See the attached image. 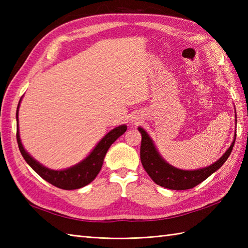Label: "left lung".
I'll return each instance as SVG.
<instances>
[{"instance_id": "8db88e82", "label": "left lung", "mask_w": 248, "mask_h": 248, "mask_svg": "<svg viewBox=\"0 0 248 248\" xmlns=\"http://www.w3.org/2000/svg\"><path fill=\"white\" fill-rule=\"evenodd\" d=\"M235 128H236V114H235ZM141 134V144H140V161L145 170L149 177L154 180L157 186L181 191V189H188L198 186L199 183L204 181L205 179L217 171L219 167L228 159L231 151H232L233 145L235 143L236 130L234 132V138L229 148L226 150L225 154L219 159L214 162L210 166L198 168L194 170H184L177 168L167 163L162 155L159 154L154 140L149 134L141 128H138Z\"/></svg>"}]
</instances>
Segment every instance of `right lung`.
Here are the masks:
<instances>
[{
  "label": "right lung",
  "instance_id": "1",
  "mask_svg": "<svg viewBox=\"0 0 248 248\" xmlns=\"http://www.w3.org/2000/svg\"><path fill=\"white\" fill-rule=\"evenodd\" d=\"M21 100H22V98L20 99L17 108V113H16V118H17V141L21 155L24 157L26 163H28V164L33 168L41 178L51 183L52 186L62 189L81 188L91 183L93 179L97 177L100 170H101L105 155H107L110 145L127 131V125L125 124L118 125V127L114 128L113 130H110L108 133L105 134L103 138L99 140V143L94 146V148L92 150L91 154H89L85 159L78 162V164L65 168V170H51V168L46 167L38 161H36L34 157L24 149V147L22 145V141H21L20 139L18 120Z\"/></svg>",
  "mask_w": 248,
  "mask_h": 248
}]
</instances>
